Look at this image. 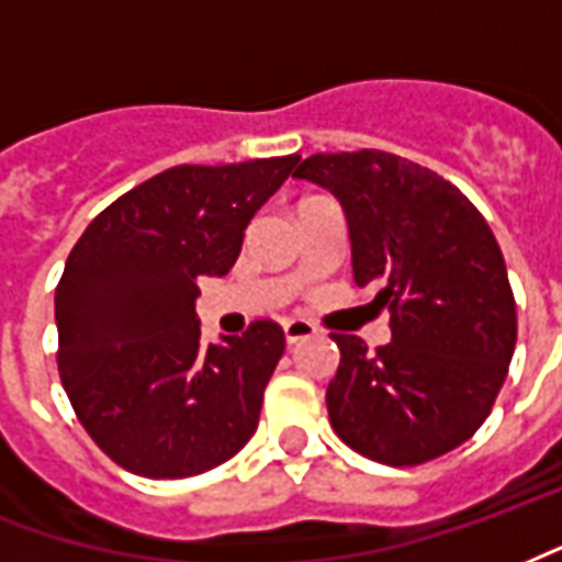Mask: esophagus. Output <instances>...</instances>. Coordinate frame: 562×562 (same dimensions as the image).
I'll list each match as a JSON object with an SVG mask.
<instances>
[{"instance_id": "34e87169", "label": "esophagus", "mask_w": 562, "mask_h": 562, "mask_svg": "<svg viewBox=\"0 0 562 562\" xmlns=\"http://www.w3.org/2000/svg\"><path fill=\"white\" fill-rule=\"evenodd\" d=\"M282 330H285V342L294 345L301 342V339L315 336V324L306 322V318H285V322H282Z\"/></svg>"}]
</instances>
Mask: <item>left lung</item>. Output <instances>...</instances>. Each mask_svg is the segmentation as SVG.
Segmentation results:
<instances>
[{
	"instance_id": "left-lung-1",
	"label": "left lung",
	"mask_w": 562,
	"mask_h": 562,
	"mask_svg": "<svg viewBox=\"0 0 562 562\" xmlns=\"http://www.w3.org/2000/svg\"><path fill=\"white\" fill-rule=\"evenodd\" d=\"M294 178L330 190L348 220L355 282L378 285L390 345L334 334L327 414L360 456L411 468L456 450L501 393L518 336L492 228L459 187L396 154L306 157Z\"/></svg>"
}]
</instances>
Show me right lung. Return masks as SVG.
<instances>
[{"label": "right lung", "mask_w": 562, "mask_h": 562, "mask_svg": "<svg viewBox=\"0 0 562 562\" xmlns=\"http://www.w3.org/2000/svg\"><path fill=\"white\" fill-rule=\"evenodd\" d=\"M297 160L172 166L103 207L70 249L56 289L61 386L124 471L196 476L252 438L285 334L261 318L205 345L199 277H226Z\"/></svg>", "instance_id": "add662e5"}]
</instances>
